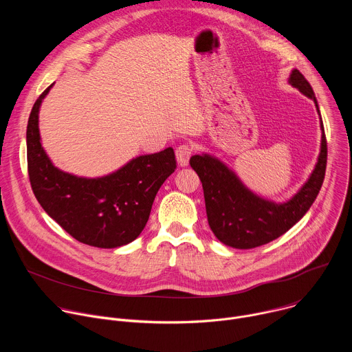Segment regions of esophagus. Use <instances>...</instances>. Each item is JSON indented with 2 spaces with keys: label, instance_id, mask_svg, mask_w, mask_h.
Wrapping results in <instances>:
<instances>
[{
  "label": "esophagus",
  "instance_id": "esophagus-1",
  "mask_svg": "<svg viewBox=\"0 0 352 352\" xmlns=\"http://www.w3.org/2000/svg\"><path fill=\"white\" fill-rule=\"evenodd\" d=\"M192 152H193V148H192V146L188 144V143L179 144V146L175 148V157H177L178 164H179L181 167L188 166L189 159H190V156H192Z\"/></svg>",
  "mask_w": 352,
  "mask_h": 352
}]
</instances>
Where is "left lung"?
I'll list each match as a JSON object with an SVG mask.
<instances>
[{"instance_id": "left-lung-1", "label": "left lung", "mask_w": 352, "mask_h": 352, "mask_svg": "<svg viewBox=\"0 0 352 352\" xmlns=\"http://www.w3.org/2000/svg\"><path fill=\"white\" fill-rule=\"evenodd\" d=\"M288 82L314 100L320 116L314 89L305 76L294 69ZM320 128L322 143L316 167L305 185L285 204H274L250 192L226 164L209 155L190 157L189 164L204 186L209 226L219 241L236 249L256 248L278 238L305 216L326 173L327 142L322 118Z\"/></svg>"}]
</instances>
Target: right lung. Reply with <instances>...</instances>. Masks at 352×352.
I'll return each instance as SVG.
<instances>
[{"label": "right lung", "instance_id": "obj_1", "mask_svg": "<svg viewBox=\"0 0 352 352\" xmlns=\"http://www.w3.org/2000/svg\"><path fill=\"white\" fill-rule=\"evenodd\" d=\"M52 86L38 96L28 121V173L33 193L44 212L76 241L96 248L126 245L144 228L160 186L177 168L174 150L167 147L139 156L100 178L58 170L45 155L38 132L40 104Z\"/></svg>", "mask_w": 352, "mask_h": 352}]
</instances>
